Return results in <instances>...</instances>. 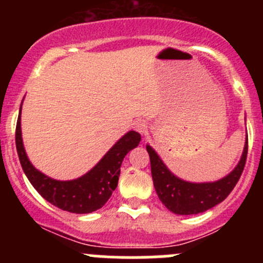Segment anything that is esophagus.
<instances>
[{
    "label": "esophagus",
    "instance_id": "1",
    "mask_svg": "<svg viewBox=\"0 0 263 263\" xmlns=\"http://www.w3.org/2000/svg\"><path fill=\"white\" fill-rule=\"evenodd\" d=\"M135 129L140 134H146L147 132V124L146 122L142 121V119H139V121L135 122Z\"/></svg>",
    "mask_w": 263,
    "mask_h": 263
}]
</instances>
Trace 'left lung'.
<instances>
[{
	"label": "left lung",
	"mask_w": 263,
	"mask_h": 263,
	"mask_svg": "<svg viewBox=\"0 0 263 263\" xmlns=\"http://www.w3.org/2000/svg\"><path fill=\"white\" fill-rule=\"evenodd\" d=\"M146 150L150 156L151 176L159 200L172 213L193 215L214 208L229 196L245 169L248 154V139L237 168L229 176L214 183H190L182 181L168 171L158 154L148 145Z\"/></svg>",
	"instance_id": "obj_1"
}]
</instances>
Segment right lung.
Here are the masks:
<instances>
[{
	"mask_svg": "<svg viewBox=\"0 0 263 263\" xmlns=\"http://www.w3.org/2000/svg\"><path fill=\"white\" fill-rule=\"evenodd\" d=\"M15 141L24 173L44 200L68 213L89 214L99 210L109 200L118 184L123 158L129 150L139 145L141 136L137 132L129 131L105 154L104 158L89 173L78 179L66 182L54 181L31 165L21 140L20 115L16 123Z\"/></svg>",
	"mask_w": 263,
	"mask_h": 263,
	"instance_id": "add662e5",
	"label": "right lung"
}]
</instances>
